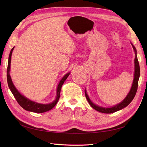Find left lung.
<instances>
[{"instance_id":"left-lung-1","label":"left lung","mask_w":147,"mask_h":147,"mask_svg":"<svg viewBox=\"0 0 147 147\" xmlns=\"http://www.w3.org/2000/svg\"><path fill=\"white\" fill-rule=\"evenodd\" d=\"M131 44L132 45V47L135 54V61H134V62H135V73H134V79H133L131 88L130 91L129 92L128 94L127 95L125 98H124L123 101L120 103H119L118 104L115 105L113 106V107H101V106L96 105L94 104V103H93L91 100H90V98H89L88 94H87L86 90L85 89V96L87 99V100H88L90 105H91L92 107L95 109V110L97 111L100 112H102V113H105V114L113 113V112L120 111L123 108L127 107V106L131 102L134 97H135L136 91H137V88H138V80L140 75V65L138 61V58H137L136 49L135 47V46H134L131 43Z\"/></svg>"}]
</instances>
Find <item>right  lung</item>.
I'll return each mask as SVG.
<instances>
[{
	"label": "right lung",
	"instance_id": "obj_1",
	"mask_svg": "<svg viewBox=\"0 0 147 147\" xmlns=\"http://www.w3.org/2000/svg\"><path fill=\"white\" fill-rule=\"evenodd\" d=\"M14 48L11 49L10 52V54H9V59H8V65H7V83L9 88L10 89L12 93L13 94L14 96L15 97L16 100L18 104L20 105L21 107H23L24 110L33 112H36V113H43V112H45L47 111H49L51 110L52 108L55 107V105L57 104V103L59 100V98H60V93L62 86L63 85L64 82L67 77L71 73L70 72H69L67 74H65V75L62 78V79L59 82L57 87V92H56V97L54 101L51 103H49V104H40V103L36 102L26 98L25 96L22 95L20 93V92L18 91V90L16 88L15 86L14 85L13 83H12V79L10 76V69H11V55L12 51H13Z\"/></svg>",
	"mask_w": 147,
	"mask_h": 147
}]
</instances>
